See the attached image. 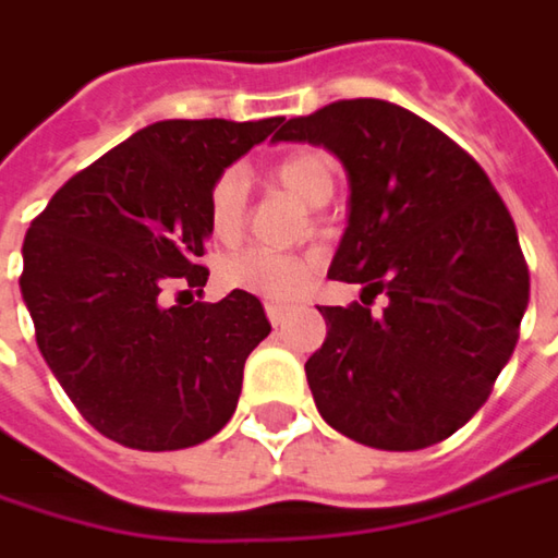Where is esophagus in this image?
Returning a JSON list of instances; mask_svg holds the SVG:
<instances>
[{"label":"esophagus","mask_w":558,"mask_h":558,"mask_svg":"<svg viewBox=\"0 0 558 558\" xmlns=\"http://www.w3.org/2000/svg\"><path fill=\"white\" fill-rule=\"evenodd\" d=\"M265 312H268L271 325H280V322H283V318L290 315V310H287V306H280V303H268V306H265Z\"/></svg>","instance_id":"1"}]
</instances>
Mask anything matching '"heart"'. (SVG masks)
Listing matches in <instances>:
<instances>
[{"label":"heart","mask_w":558,"mask_h":558,"mask_svg":"<svg viewBox=\"0 0 558 558\" xmlns=\"http://www.w3.org/2000/svg\"><path fill=\"white\" fill-rule=\"evenodd\" d=\"M275 180L293 192L303 205L322 208L335 195V163L322 150H290L275 163ZM246 173L227 167L208 192V230L214 240L233 243L246 223ZM318 271L315 255H287L268 248H243L220 262V283L265 300L300 296Z\"/></svg>","instance_id":"1"}]
</instances>
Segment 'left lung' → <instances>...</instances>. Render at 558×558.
Masks as SVG:
<instances>
[{
  "instance_id": "obj_1",
  "label": "left lung",
  "mask_w": 558,
  "mask_h": 558,
  "mask_svg": "<svg viewBox=\"0 0 558 558\" xmlns=\"http://www.w3.org/2000/svg\"><path fill=\"white\" fill-rule=\"evenodd\" d=\"M278 142L325 145L350 180L331 280L363 303L318 306L306 360L315 408L347 439L416 451L486 404L531 296L506 202L458 142L398 104L356 97L287 119ZM376 295L386 310H368Z\"/></svg>"
}]
</instances>
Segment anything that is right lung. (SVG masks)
<instances>
[{
    "label": "right lung",
    "instance_id": "obj_1",
    "mask_svg": "<svg viewBox=\"0 0 558 558\" xmlns=\"http://www.w3.org/2000/svg\"><path fill=\"white\" fill-rule=\"evenodd\" d=\"M283 116L163 119L65 182L24 236L21 296L37 347L84 420L138 451H177L227 426L246 356L271 322L233 290L192 303L211 182ZM182 286L173 307L162 303Z\"/></svg>",
    "mask_w": 558,
    "mask_h": 558
}]
</instances>
